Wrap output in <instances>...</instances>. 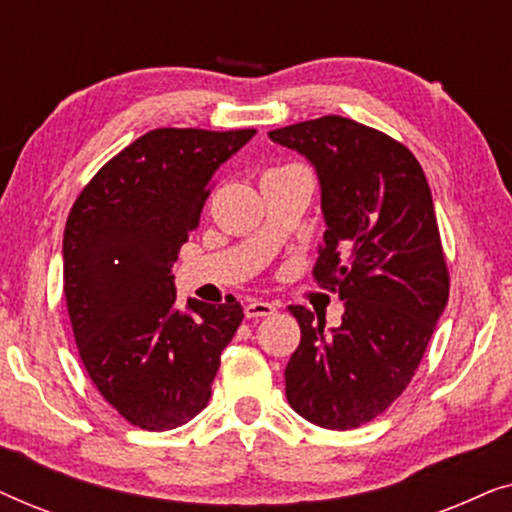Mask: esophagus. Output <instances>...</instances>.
I'll list each match as a JSON object with an SVG mask.
<instances>
[{"instance_id": "obj_1", "label": "esophagus", "mask_w": 512, "mask_h": 512, "mask_svg": "<svg viewBox=\"0 0 512 512\" xmlns=\"http://www.w3.org/2000/svg\"><path fill=\"white\" fill-rule=\"evenodd\" d=\"M275 312H277V307L268 303V300H249V303L244 305V314H247V319L272 317Z\"/></svg>"}]
</instances>
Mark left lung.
I'll return each mask as SVG.
<instances>
[{"label":"left lung","instance_id":"left-lung-1","mask_svg":"<svg viewBox=\"0 0 512 512\" xmlns=\"http://www.w3.org/2000/svg\"><path fill=\"white\" fill-rule=\"evenodd\" d=\"M268 137L317 170L326 233L312 272L345 300L331 331L319 314L289 307L300 345L284 370L286 398L307 422L356 429L408 387L450 296L431 188L410 149L352 118L321 116Z\"/></svg>","mask_w":512,"mask_h":512}]
</instances>
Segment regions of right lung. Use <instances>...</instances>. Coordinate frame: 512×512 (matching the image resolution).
<instances>
[{
    "mask_svg": "<svg viewBox=\"0 0 512 512\" xmlns=\"http://www.w3.org/2000/svg\"><path fill=\"white\" fill-rule=\"evenodd\" d=\"M254 135L146 132L88 181L67 216L62 279L79 356L104 401L139 429H177L205 408L242 324L235 298H188L179 312L172 265L214 172Z\"/></svg>",
    "mask_w": 512,
    "mask_h": 512,
    "instance_id": "right-lung-1",
    "label": "right lung"
}]
</instances>
